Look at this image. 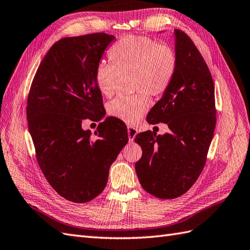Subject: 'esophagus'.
Masks as SVG:
<instances>
[{"instance_id": "1", "label": "esophagus", "mask_w": 250, "mask_h": 250, "mask_svg": "<svg viewBox=\"0 0 250 250\" xmlns=\"http://www.w3.org/2000/svg\"><path fill=\"white\" fill-rule=\"evenodd\" d=\"M127 132H128V139H129V142L132 143L133 140H135L137 133H138V130L137 128H135V127L132 126H127Z\"/></svg>"}]
</instances>
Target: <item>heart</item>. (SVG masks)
Listing matches in <instances>:
<instances>
[{
  "instance_id": "b5f03b06",
  "label": "heart",
  "mask_w": 250,
  "mask_h": 250,
  "mask_svg": "<svg viewBox=\"0 0 250 250\" xmlns=\"http://www.w3.org/2000/svg\"><path fill=\"white\" fill-rule=\"evenodd\" d=\"M111 64L102 62L95 68L94 81L103 95H111L119 75L130 74L131 96L115 97L107 106L113 118L136 123L149 107L150 95L163 94L177 69L173 48L154 39L127 35L115 41L107 51Z\"/></svg>"
}]
</instances>
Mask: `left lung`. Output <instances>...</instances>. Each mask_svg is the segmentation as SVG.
I'll return each instance as SVG.
<instances>
[{
  "label": "left lung",
  "mask_w": 250,
  "mask_h": 250,
  "mask_svg": "<svg viewBox=\"0 0 250 250\" xmlns=\"http://www.w3.org/2000/svg\"><path fill=\"white\" fill-rule=\"evenodd\" d=\"M177 69L169 87L147 115L149 124L166 123L169 131L138 133L142 148L136 164L146 192L161 199L181 196L202 173L215 129L214 84L193 41L174 30Z\"/></svg>",
  "instance_id": "8db88e82"
}]
</instances>
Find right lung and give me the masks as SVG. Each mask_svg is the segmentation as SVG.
I'll use <instances>...</instances> for the list:
<instances>
[{"label": "right lung", "mask_w": 250, "mask_h": 250, "mask_svg": "<svg viewBox=\"0 0 250 250\" xmlns=\"http://www.w3.org/2000/svg\"><path fill=\"white\" fill-rule=\"evenodd\" d=\"M114 36L95 33L55 42L36 72L26 115L36 157L60 196L83 204L104 190L109 168L126 143V125L106 118L95 137L83 129L87 119L105 115L94 71Z\"/></svg>", "instance_id": "1"}]
</instances>
